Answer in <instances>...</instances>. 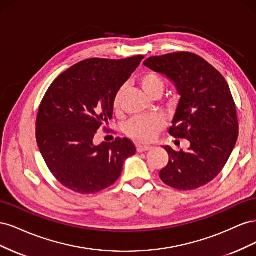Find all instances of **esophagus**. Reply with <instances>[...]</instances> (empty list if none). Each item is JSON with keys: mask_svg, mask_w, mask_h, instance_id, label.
Listing matches in <instances>:
<instances>
[{"mask_svg": "<svg viewBox=\"0 0 256 256\" xmlns=\"http://www.w3.org/2000/svg\"><path fill=\"white\" fill-rule=\"evenodd\" d=\"M152 150L150 146H142V145H138L136 146V150L138 152H148Z\"/></svg>", "mask_w": 256, "mask_h": 256, "instance_id": "34e87169", "label": "esophagus"}]
</instances>
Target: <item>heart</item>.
I'll return each mask as SVG.
<instances>
[{"label":"heart","mask_w":256,"mask_h":256,"mask_svg":"<svg viewBox=\"0 0 256 256\" xmlns=\"http://www.w3.org/2000/svg\"><path fill=\"white\" fill-rule=\"evenodd\" d=\"M138 84L143 90L150 97L161 96L164 90L166 82L164 78L157 72H146L138 76ZM124 88H122L114 97L113 106L115 109H118L122 104ZM164 127V124L160 118L157 116H138L131 120L125 128L126 134L136 141L142 143L152 142L156 134Z\"/></svg>","instance_id":"b5f03b06"}]
</instances>
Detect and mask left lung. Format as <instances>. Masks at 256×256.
I'll list each match as a JSON object with an SVG mask.
<instances>
[{"instance_id":"obj_1","label":"left lung","mask_w":256,"mask_h":256,"mask_svg":"<svg viewBox=\"0 0 256 256\" xmlns=\"http://www.w3.org/2000/svg\"><path fill=\"white\" fill-rule=\"evenodd\" d=\"M144 65L175 84L180 99L168 132L190 142L188 152L164 146L168 164L159 172L161 180L177 190L202 187L222 171L238 138L236 104L228 82L190 52L152 56Z\"/></svg>"}]
</instances>
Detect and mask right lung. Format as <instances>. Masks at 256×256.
I'll return each mask as SVG.
<instances>
[{"label":"right lung","mask_w":256,"mask_h":256,"mask_svg":"<svg viewBox=\"0 0 256 256\" xmlns=\"http://www.w3.org/2000/svg\"><path fill=\"white\" fill-rule=\"evenodd\" d=\"M143 56L122 60L90 58L52 82L36 120V140L50 172L64 187L90 194L110 187L136 150L127 138L94 144L96 131L112 118L116 92Z\"/></svg>","instance_id":"right-lung-1"}]
</instances>
